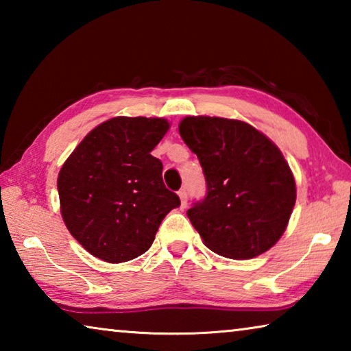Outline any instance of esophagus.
<instances>
[{
  "label": "esophagus",
  "instance_id": "34e87169",
  "mask_svg": "<svg viewBox=\"0 0 351 351\" xmlns=\"http://www.w3.org/2000/svg\"><path fill=\"white\" fill-rule=\"evenodd\" d=\"M178 197L181 199V209H186L187 207V192L186 189H181L180 192H178Z\"/></svg>",
  "mask_w": 351,
  "mask_h": 351
}]
</instances>
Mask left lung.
<instances>
[{
  "mask_svg": "<svg viewBox=\"0 0 351 351\" xmlns=\"http://www.w3.org/2000/svg\"><path fill=\"white\" fill-rule=\"evenodd\" d=\"M180 134L197 154L207 195L187 210L204 245L247 260L280 240L295 204V180L268 136L237 119L187 116Z\"/></svg>",
  "mask_w": 351,
  "mask_h": 351,
  "instance_id": "8db88e82",
  "label": "left lung"
}]
</instances>
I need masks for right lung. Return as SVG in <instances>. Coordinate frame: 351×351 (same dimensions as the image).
<instances>
[{
	"label": "right lung",
	"mask_w": 351,
	"mask_h": 351,
	"mask_svg": "<svg viewBox=\"0 0 351 351\" xmlns=\"http://www.w3.org/2000/svg\"><path fill=\"white\" fill-rule=\"evenodd\" d=\"M162 117L108 119L82 139L57 178L71 235L94 257L123 263L148 251L167 213L180 206L152 150L169 132Z\"/></svg>",
	"instance_id": "1"
}]
</instances>
